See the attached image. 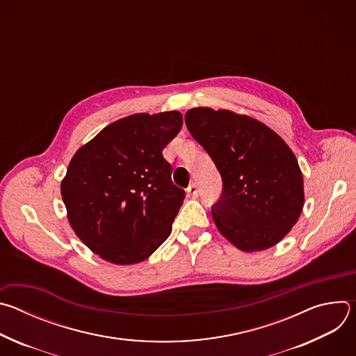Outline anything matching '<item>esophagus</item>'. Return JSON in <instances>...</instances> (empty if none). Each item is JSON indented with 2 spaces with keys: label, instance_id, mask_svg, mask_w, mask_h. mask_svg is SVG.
I'll use <instances>...</instances> for the list:
<instances>
[{
  "label": "esophagus",
  "instance_id": "1",
  "mask_svg": "<svg viewBox=\"0 0 356 356\" xmlns=\"http://www.w3.org/2000/svg\"><path fill=\"white\" fill-rule=\"evenodd\" d=\"M187 194L191 195V197H197L198 195V188H197V184L195 183H191L188 187H187Z\"/></svg>",
  "mask_w": 356,
  "mask_h": 356
}]
</instances>
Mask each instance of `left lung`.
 I'll use <instances>...</instances> for the list:
<instances>
[{"label": "left lung", "instance_id": "obj_1", "mask_svg": "<svg viewBox=\"0 0 356 356\" xmlns=\"http://www.w3.org/2000/svg\"><path fill=\"white\" fill-rule=\"evenodd\" d=\"M184 121L222 177L211 209L218 231L243 252L282 241L304 204L302 175L287 143L265 124L227 110L191 108Z\"/></svg>", "mask_w": 356, "mask_h": 356}]
</instances>
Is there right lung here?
Wrapping results in <instances>:
<instances>
[{
	"mask_svg": "<svg viewBox=\"0 0 356 356\" xmlns=\"http://www.w3.org/2000/svg\"><path fill=\"white\" fill-rule=\"evenodd\" d=\"M179 111L134 114L106 127L72 158L60 191L76 235L107 262L139 264L170 235L184 190L162 150Z\"/></svg>",
	"mask_w": 356,
	"mask_h": 356,
	"instance_id": "right-lung-1",
	"label": "right lung"
}]
</instances>
